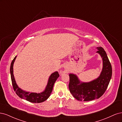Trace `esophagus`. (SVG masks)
<instances>
[{"label":"esophagus","mask_w":122,"mask_h":122,"mask_svg":"<svg viewBox=\"0 0 122 122\" xmlns=\"http://www.w3.org/2000/svg\"><path fill=\"white\" fill-rule=\"evenodd\" d=\"M63 72H63V71H61L60 72V73H61V74L62 73H63Z\"/></svg>","instance_id":"34e87169"}]
</instances>
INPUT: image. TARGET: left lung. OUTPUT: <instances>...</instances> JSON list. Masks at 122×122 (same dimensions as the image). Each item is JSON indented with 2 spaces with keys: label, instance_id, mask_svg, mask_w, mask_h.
I'll use <instances>...</instances> for the list:
<instances>
[{
  "label": "left lung",
  "instance_id": "8db88e82",
  "mask_svg": "<svg viewBox=\"0 0 122 122\" xmlns=\"http://www.w3.org/2000/svg\"><path fill=\"white\" fill-rule=\"evenodd\" d=\"M102 58L103 68L97 78L88 82H82L74 74H69V88L73 96L79 101H88L98 99L105 93L112 76V67L107 55L102 47H97Z\"/></svg>",
  "mask_w": 122,
  "mask_h": 122
}]
</instances>
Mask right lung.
<instances>
[{
    "label": "right lung",
    "instance_id": "add662e5",
    "mask_svg": "<svg viewBox=\"0 0 122 122\" xmlns=\"http://www.w3.org/2000/svg\"><path fill=\"white\" fill-rule=\"evenodd\" d=\"M16 57L17 56L14 57V60L12 61V63L10 64V67L11 80H12L13 88L15 92H16V94L21 99H25L26 100L32 103H41L46 101L50 97V94L53 90L54 83L58 78V77L60 76L58 72L56 71L51 74L49 77L48 83L45 90L41 92V93H36L26 92L22 90L21 88L18 86L16 82V80L15 79L13 74V66Z\"/></svg>",
    "mask_w": 122,
    "mask_h": 122
}]
</instances>
